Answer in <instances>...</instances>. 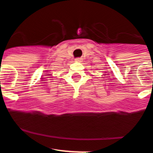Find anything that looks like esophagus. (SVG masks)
<instances>
[{"instance_id": "34e87169", "label": "esophagus", "mask_w": 153, "mask_h": 153, "mask_svg": "<svg viewBox=\"0 0 153 153\" xmlns=\"http://www.w3.org/2000/svg\"><path fill=\"white\" fill-rule=\"evenodd\" d=\"M75 62H82V58H75Z\"/></svg>"}]
</instances>
